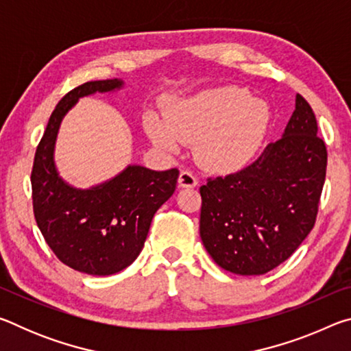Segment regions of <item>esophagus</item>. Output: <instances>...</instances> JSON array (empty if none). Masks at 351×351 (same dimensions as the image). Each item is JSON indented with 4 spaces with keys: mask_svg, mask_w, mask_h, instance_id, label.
<instances>
[{
    "mask_svg": "<svg viewBox=\"0 0 351 351\" xmlns=\"http://www.w3.org/2000/svg\"><path fill=\"white\" fill-rule=\"evenodd\" d=\"M178 182H180V187H186V189H192L198 186V180L192 171L189 170H182L180 173V178H178Z\"/></svg>",
    "mask_w": 351,
    "mask_h": 351,
    "instance_id": "obj_1",
    "label": "esophagus"
}]
</instances>
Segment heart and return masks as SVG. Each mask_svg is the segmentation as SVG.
Here are the masks:
<instances>
[{"label":"heart","mask_w":351,"mask_h":351,"mask_svg":"<svg viewBox=\"0 0 351 351\" xmlns=\"http://www.w3.org/2000/svg\"><path fill=\"white\" fill-rule=\"evenodd\" d=\"M269 125V110L240 88H218L176 100L167 121L148 112L145 132L153 144L178 150L195 144V158L209 170H234L258 150Z\"/></svg>","instance_id":"1"}]
</instances>
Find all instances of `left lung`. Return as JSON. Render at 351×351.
Masks as SVG:
<instances>
[{
    "label": "left lung",
    "mask_w": 351,
    "mask_h": 351,
    "mask_svg": "<svg viewBox=\"0 0 351 351\" xmlns=\"http://www.w3.org/2000/svg\"><path fill=\"white\" fill-rule=\"evenodd\" d=\"M326 147L316 116L297 94L282 138L257 161L199 187V235L218 266L261 276L288 260L316 223Z\"/></svg>",
    "instance_id": "left-lung-1"
}]
</instances>
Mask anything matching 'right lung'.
<instances>
[{
    "mask_svg": "<svg viewBox=\"0 0 351 351\" xmlns=\"http://www.w3.org/2000/svg\"><path fill=\"white\" fill-rule=\"evenodd\" d=\"M121 79L86 82L52 111L35 152L31 175L34 215L57 258L90 276H111L138 258L154 213L173 195L178 169L164 171L128 165L90 189H77L58 175L54 150L63 117L80 97L117 91Z\"/></svg>",
    "mask_w": 351,
    "mask_h": 351,
    "instance_id": "1",
    "label": "right lung"
}]
</instances>
